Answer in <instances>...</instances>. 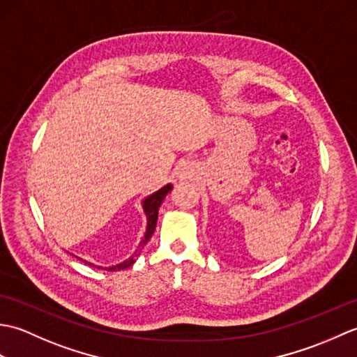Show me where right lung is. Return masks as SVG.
Segmentation results:
<instances>
[{"label": "right lung", "instance_id": "obj_1", "mask_svg": "<svg viewBox=\"0 0 357 357\" xmlns=\"http://www.w3.org/2000/svg\"><path fill=\"white\" fill-rule=\"evenodd\" d=\"M170 190H172V184L162 187L161 190H158L156 193L150 195L149 198H147L146 201H144V211H146V215H147V218H149V222H147V231H146V236H144V239L141 241L139 250H138V252L135 253V256H138V255H139L141 248L147 244L149 239L151 238V234H153V231H155V229H156V221H158V211H159V207H161V202L164 201L165 195L169 193ZM133 262H135V259L132 257V259L124 261L123 264H118V265H115V267H109V268H105V270H110V271L124 270V268H127V267H130V265H132ZM86 264H89V262H86ZM89 265H92V264H89Z\"/></svg>", "mask_w": 357, "mask_h": 357}]
</instances>
